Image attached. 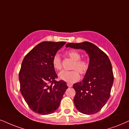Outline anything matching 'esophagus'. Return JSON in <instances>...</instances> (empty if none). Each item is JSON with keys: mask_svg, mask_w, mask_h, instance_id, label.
<instances>
[{"mask_svg": "<svg viewBox=\"0 0 129 129\" xmlns=\"http://www.w3.org/2000/svg\"><path fill=\"white\" fill-rule=\"evenodd\" d=\"M67 85L68 86V87H72V84H70V83H67Z\"/></svg>", "mask_w": 129, "mask_h": 129, "instance_id": "1", "label": "esophagus"}]
</instances>
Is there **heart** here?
<instances>
[{
    "mask_svg": "<svg viewBox=\"0 0 129 129\" xmlns=\"http://www.w3.org/2000/svg\"><path fill=\"white\" fill-rule=\"evenodd\" d=\"M67 56L73 60L71 71H62L58 74V78L62 81L69 83L77 82L80 78V73L84 75L88 72L90 68V62L85 58H81V55L77 51L71 50L66 53ZM52 66L56 71H60L62 69L61 58L58 54H55L52 57Z\"/></svg>",
    "mask_w": 129,
    "mask_h": 129,
    "instance_id": "b5f03b06",
    "label": "heart"
}]
</instances>
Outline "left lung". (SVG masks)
Listing matches in <instances>:
<instances>
[{
  "instance_id": "obj_1",
  "label": "left lung",
  "mask_w": 129,
  "mask_h": 129,
  "mask_svg": "<svg viewBox=\"0 0 129 129\" xmlns=\"http://www.w3.org/2000/svg\"><path fill=\"white\" fill-rule=\"evenodd\" d=\"M66 47L84 50L90 57V68L82 81L73 85L76 92L74 102L82 114L91 115L101 110L108 101L114 74L108 55L91 42L68 43Z\"/></svg>"
}]
</instances>
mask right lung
I'll return each mask as SVG.
<instances>
[{
    "label": "right lung",
    "instance_id": "1",
    "mask_svg": "<svg viewBox=\"0 0 129 129\" xmlns=\"http://www.w3.org/2000/svg\"><path fill=\"white\" fill-rule=\"evenodd\" d=\"M64 42H42L27 54L19 72L20 91L28 107L36 113L47 115L59 107L68 87L57 75L52 60Z\"/></svg>",
    "mask_w": 129,
    "mask_h": 129
}]
</instances>
